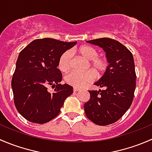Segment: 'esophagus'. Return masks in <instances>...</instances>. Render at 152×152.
Here are the masks:
<instances>
[{"label":"esophagus","mask_w":152,"mask_h":152,"mask_svg":"<svg viewBox=\"0 0 152 152\" xmlns=\"http://www.w3.org/2000/svg\"><path fill=\"white\" fill-rule=\"evenodd\" d=\"M79 90H80V89H79V88H77V87H73V91H74V92L79 91Z\"/></svg>","instance_id":"esophagus-1"}]
</instances>
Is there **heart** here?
Returning a JSON list of instances; mask_svg holds the SVG:
<instances>
[{
	"mask_svg": "<svg viewBox=\"0 0 152 152\" xmlns=\"http://www.w3.org/2000/svg\"><path fill=\"white\" fill-rule=\"evenodd\" d=\"M73 52L78 53L82 57L89 61L87 68L91 67V70H87L83 73L71 72L66 75L65 81L68 85L78 88H82L93 81L95 73L101 75L106 71L108 67V61L105 57L99 56V52L95 48L90 45H84L76 48L73 50ZM71 67V54L69 51H65L62 53L59 59L58 67L62 73H67Z\"/></svg>",
	"mask_w": 152,
	"mask_h": 152,
	"instance_id": "obj_1",
	"label": "heart"
}]
</instances>
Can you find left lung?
I'll use <instances>...</instances> for the list:
<instances>
[{"label":"left lung","mask_w":152,"mask_h":152,"mask_svg":"<svg viewBox=\"0 0 152 152\" xmlns=\"http://www.w3.org/2000/svg\"><path fill=\"white\" fill-rule=\"evenodd\" d=\"M87 42L102 48L110 65L94 84L104 89L89 90L90 99L84 106L85 115L97 125H110L118 121L132 103L136 87L134 58L126 47L111 38Z\"/></svg>","instance_id":"1"}]
</instances>
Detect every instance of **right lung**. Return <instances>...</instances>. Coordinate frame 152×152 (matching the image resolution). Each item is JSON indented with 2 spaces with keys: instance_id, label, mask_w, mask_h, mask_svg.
<instances>
[{
  "instance_id": "right-lung-1",
  "label": "right lung",
  "mask_w": 152,
  "mask_h": 152,
  "mask_svg": "<svg viewBox=\"0 0 152 152\" xmlns=\"http://www.w3.org/2000/svg\"><path fill=\"white\" fill-rule=\"evenodd\" d=\"M76 44L51 38L32 41L19 53L12 79L14 102L18 113L28 121L45 124L56 118L73 87L61 85L57 68L61 55ZM55 89L53 93L47 86Z\"/></svg>"
}]
</instances>
